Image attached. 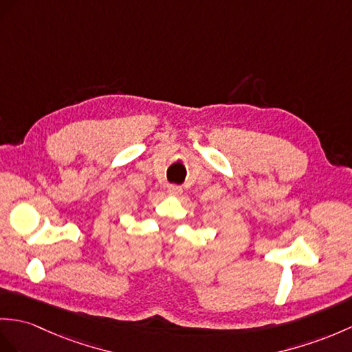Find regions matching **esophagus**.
<instances>
[{
  "label": "esophagus",
  "instance_id": "34e87169",
  "mask_svg": "<svg viewBox=\"0 0 352 352\" xmlns=\"http://www.w3.org/2000/svg\"><path fill=\"white\" fill-rule=\"evenodd\" d=\"M168 194L170 195H181L182 194V186L168 185Z\"/></svg>",
  "mask_w": 352,
  "mask_h": 352
}]
</instances>
